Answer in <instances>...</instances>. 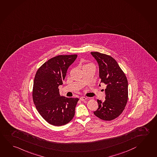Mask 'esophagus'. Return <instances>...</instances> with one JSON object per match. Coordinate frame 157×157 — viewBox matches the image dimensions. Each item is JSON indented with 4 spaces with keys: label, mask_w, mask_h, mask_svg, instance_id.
I'll use <instances>...</instances> for the list:
<instances>
[{
    "label": "esophagus",
    "mask_w": 157,
    "mask_h": 157,
    "mask_svg": "<svg viewBox=\"0 0 157 157\" xmlns=\"http://www.w3.org/2000/svg\"><path fill=\"white\" fill-rule=\"evenodd\" d=\"M80 100L81 101H85L86 100V98L85 97H81L80 98Z\"/></svg>",
    "instance_id": "34e87169"
}]
</instances>
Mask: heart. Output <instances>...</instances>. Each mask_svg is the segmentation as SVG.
I'll return each mask as SVG.
<instances>
[{"mask_svg":"<svg viewBox=\"0 0 157 157\" xmlns=\"http://www.w3.org/2000/svg\"><path fill=\"white\" fill-rule=\"evenodd\" d=\"M93 65L92 63H86L85 65H84L83 66V67H88L89 66Z\"/></svg>","mask_w":157,"mask_h":157,"instance_id":"heart-1","label":"heart"}]
</instances>
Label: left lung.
Returning <instances> with one entry per match:
<instances>
[{
  "instance_id": "obj_1",
  "label": "left lung",
  "mask_w": 157,
  "mask_h": 157,
  "mask_svg": "<svg viewBox=\"0 0 157 157\" xmlns=\"http://www.w3.org/2000/svg\"><path fill=\"white\" fill-rule=\"evenodd\" d=\"M99 65L101 82L106 85L105 101L97 100L98 108L94 113L104 121H112L122 113L128 98V81L124 72L113 57L91 52Z\"/></svg>"
}]
</instances>
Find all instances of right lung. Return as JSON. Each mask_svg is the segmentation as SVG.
<instances>
[{"mask_svg":"<svg viewBox=\"0 0 157 157\" xmlns=\"http://www.w3.org/2000/svg\"><path fill=\"white\" fill-rule=\"evenodd\" d=\"M77 55H58L38 68L35 76L33 100L39 114L49 124L65 125L74 117L78 98L61 97L59 86L63 85L68 67Z\"/></svg>","mask_w":157,"mask_h":157,"instance_id":"1","label":"right lung"}]
</instances>
